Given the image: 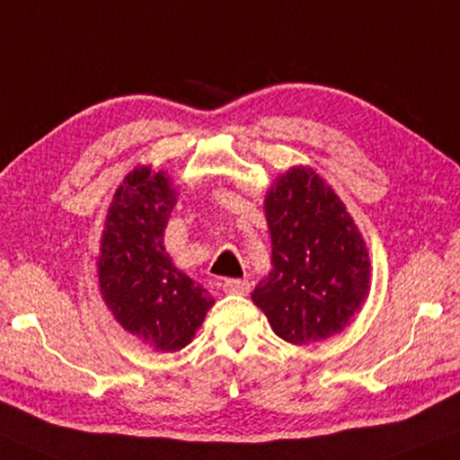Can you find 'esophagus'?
I'll return each mask as SVG.
<instances>
[{
    "label": "esophagus",
    "mask_w": 460,
    "mask_h": 460,
    "mask_svg": "<svg viewBox=\"0 0 460 460\" xmlns=\"http://www.w3.org/2000/svg\"><path fill=\"white\" fill-rule=\"evenodd\" d=\"M223 292L225 294H235V296H245L250 292V281H245V279H225L223 281Z\"/></svg>",
    "instance_id": "esophagus-1"
}]
</instances>
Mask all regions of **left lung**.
I'll return each instance as SVG.
<instances>
[{
  "label": "left lung",
  "mask_w": 460,
  "mask_h": 460,
  "mask_svg": "<svg viewBox=\"0 0 460 460\" xmlns=\"http://www.w3.org/2000/svg\"><path fill=\"white\" fill-rule=\"evenodd\" d=\"M264 212L273 269L252 302L289 344L344 332L371 283L367 243L344 202L313 168L294 166L275 179Z\"/></svg>",
  "instance_id": "left-lung-1"
}]
</instances>
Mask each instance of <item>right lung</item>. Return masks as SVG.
<instances>
[{"label":"right lung","instance_id":"obj_1","mask_svg":"<svg viewBox=\"0 0 460 460\" xmlns=\"http://www.w3.org/2000/svg\"><path fill=\"white\" fill-rule=\"evenodd\" d=\"M174 204L168 174L135 168L110 204L98 258L100 292L114 319L160 352L190 344L215 304L166 254L164 229Z\"/></svg>","mask_w":460,"mask_h":460}]
</instances>
